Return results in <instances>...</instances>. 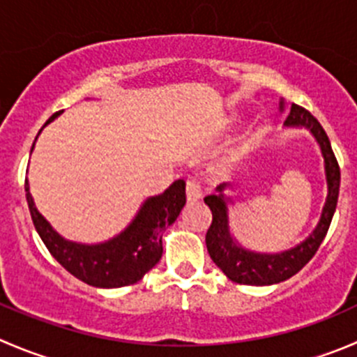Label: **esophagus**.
<instances>
[{
  "label": "esophagus",
  "instance_id": "esophagus-1",
  "mask_svg": "<svg viewBox=\"0 0 357 357\" xmlns=\"http://www.w3.org/2000/svg\"><path fill=\"white\" fill-rule=\"evenodd\" d=\"M186 199H188L190 202H197V200L202 199V188H200L199 179L190 178L188 181H186Z\"/></svg>",
  "mask_w": 357,
  "mask_h": 357
}]
</instances>
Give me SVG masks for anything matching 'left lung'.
I'll use <instances>...</instances> for the list:
<instances>
[{
	"label": "left lung",
	"instance_id": "left-lung-1",
	"mask_svg": "<svg viewBox=\"0 0 357 357\" xmlns=\"http://www.w3.org/2000/svg\"><path fill=\"white\" fill-rule=\"evenodd\" d=\"M282 109H284V102L281 101V112ZM284 126L307 127L319 143L321 153L324 157V172H326L328 183L326 204L323 207L317 227L302 244L295 245L288 251L266 255V252H255L244 249L231 237L230 225H228V199L223 195V190L230 185L223 183L216 188V195H207L204 202L209 206L211 213H213V223L206 234L207 251H209L211 259L223 271V274L237 284L268 286L293 278L317 252L321 242L326 237L335 209H337L338 190H340V167H338V162L335 158L324 129L310 115V112H307L305 108L298 105H291V109L284 120Z\"/></svg>",
	"mask_w": 357,
	"mask_h": 357
}]
</instances>
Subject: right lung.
<instances>
[{
  "label": "right lung",
  "instance_id": "1",
  "mask_svg": "<svg viewBox=\"0 0 357 357\" xmlns=\"http://www.w3.org/2000/svg\"><path fill=\"white\" fill-rule=\"evenodd\" d=\"M59 113H54L45 126L57 119ZM26 199L38 235L69 274L96 288H122L141 281L160 261L164 251L162 230L179 216L186 204V193L185 181L178 179L164 193L144 200L132 223L101 244H78L61 237L38 213L27 179Z\"/></svg>",
  "mask_w": 357,
  "mask_h": 357
}]
</instances>
